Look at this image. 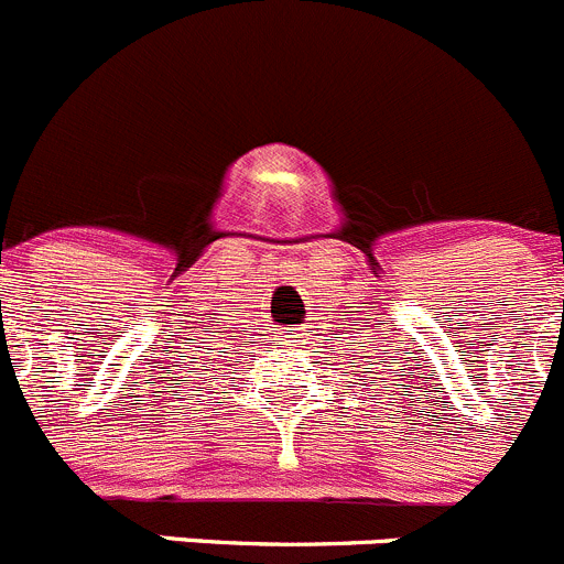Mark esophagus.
<instances>
[{
  "label": "esophagus",
  "instance_id": "esophagus-1",
  "mask_svg": "<svg viewBox=\"0 0 564 564\" xmlns=\"http://www.w3.org/2000/svg\"><path fill=\"white\" fill-rule=\"evenodd\" d=\"M286 341H303V334H300V328H297V334H289Z\"/></svg>",
  "mask_w": 564,
  "mask_h": 564
}]
</instances>
